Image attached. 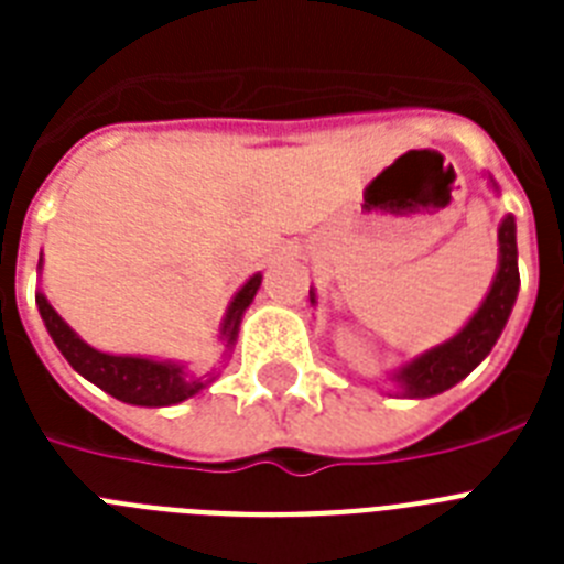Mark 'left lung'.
Returning a JSON list of instances; mask_svg holds the SVG:
<instances>
[{"label": "left lung", "instance_id": "8db88e82", "mask_svg": "<svg viewBox=\"0 0 564 564\" xmlns=\"http://www.w3.org/2000/svg\"><path fill=\"white\" fill-rule=\"evenodd\" d=\"M488 188L500 194V186L491 174H486ZM497 271L491 285H488L486 299L480 302L466 325L446 338L437 347L417 352L410 361L390 372L392 381L398 383L403 398H432L452 390L460 383L477 364L491 352L500 333L506 330V322L514 311L517 293H520V268H517V223L511 214H506L497 228ZM311 305H316V291L311 288Z\"/></svg>", "mask_w": 564, "mask_h": 564}]
</instances>
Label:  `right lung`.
<instances>
[{"label":"right lung","instance_id":"1","mask_svg":"<svg viewBox=\"0 0 564 564\" xmlns=\"http://www.w3.org/2000/svg\"><path fill=\"white\" fill-rule=\"evenodd\" d=\"M42 265L44 259L39 257V273H42ZM259 285H262V273H253V276L246 279V285L234 293L231 302H228L226 316L220 322V333H217V341L226 347L223 361H228V356H231L239 336V325H242V316L251 307ZM36 307L42 313V322L47 327L50 338L58 347V352L67 358L69 367L78 376L87 378L89 383L101 387L107 395L118 398L123 403H132V406H174V403L200 395L208 383L220 376V370L208 372V376H194L186 361H172V358L104 352L98 347H93V344L84 341L58 316L56 307L50 305L42 291H36Z\"/></svg>","mask_w":564,"mask_h":564}]
</instances>
